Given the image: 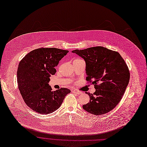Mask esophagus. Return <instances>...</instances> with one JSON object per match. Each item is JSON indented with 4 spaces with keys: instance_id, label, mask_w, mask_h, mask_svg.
Wrapping results in <instances>:
<instances>
[{
    "instance_id": "esophagus-1",
    "label": "esophagus",
    "mask_w": 147,
    "mask_h": 147,
    "mask_svg": "<svg viewBox=\"0 0 147 147\" xmlns=\"http://www.w3.org/2000/svg\"><path fill=\"white\" fill-rule=\"evenodd\" d=\"M73 92H74V93H76L77 94H82V92H80V91H78V90H73Z\"/></svg>"
}]
</instances>
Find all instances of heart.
Masks as SVG:
<instances>
[{"label":"heart","mask_w":147,"mask_h":147,"mask_svg":"<svg viewBox=\"0 0 147 147\" xmlns=\"http://www.w3.org/2000/svg\"><path fill=\"white\" fill-rule=\"evenodd\" d=\"M80 60V59H75L74 60Z\"/></svg>","instance_id":"1"}]
</instances>
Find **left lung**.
Here are the masks:
<instances>
[{"instance_id": "obj_1", "label": "left lung", "mask_w": 147, "mask_h": 147, "mask_svg": "<svg viewBox=\"0 0 147 147\" xmlns=\"http://www.w3.org/2000/svg\"><path fill=\"white\" fill-rule=\"evenodd\" d=\"M72 53L86 62V79L92 80L96 91L86 92L90 102L83 105L87 112L97 115L107 113L119 103L129 80L128 67L119 53L104 47L98 46Z\"/></svg>"}]
</instances>
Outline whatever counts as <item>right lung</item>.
<instances>
[{"mask_svg": "<svg viewBox=\"0 0 147 147\" xmlns=\"http://www.w3.org/2000/svg\"><path fill=\"white\" fill-rule=\"evenodd\" d=\"M68 50L40 48L32 50L19 63L17 71L20 94L27 105L39 114H48L57 110L71 91L65 88L53 91L48 84L59 61Z\"/></svg>", "mask_w": 147, "mask_h": 147, "instance_id": "obj_1", "label": "right lung"}]
</instances>
